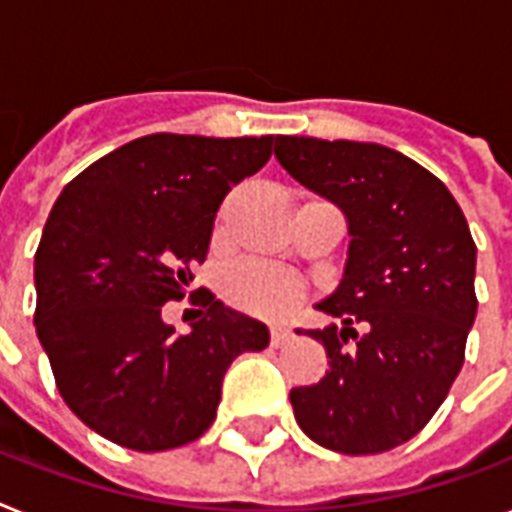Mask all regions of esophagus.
<instances>
[{
    "label": "esophagus",
    "mask_w": 512,
    "mask_h": 512,
    "mask_svg": "<svg viewBox=\"0 0 512 512\" xmlns=\"http://www.w3.org/2000/svg\"><path fill=\"white\" fill-rule=\"evenodd\" d=\"M292 328H286V326H270V344L273 347H284V344L292 342Z\"/></svg>",
    "instance_id": "obj_1"
}]
</instances>
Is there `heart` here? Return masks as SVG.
Returning a JSON list of instances; mask_svg holds the SVG:
<instances>
[{"label":"heart","mask_w":512,"mask_h":512,"mask_svg":"<svg viewBox=\"0 0 512 512\" xmlns=\"http://www.w3.org/2000/svg\"><path fill=\"white\" fill-rule=\"evenodd\" d=\"M223 297L244 313L278 318L302 297V284L294 273L268 263L236 265L223 281Z\"/></svg>","instance_id":"b5f03b06"}]
</instances>
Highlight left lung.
I'll list each match as a JSON object with an SVG mask.
<instances>
[{
    "label": "left lung",
    "instance_id": "8db88e82",
    "mask_svg": "<svg viewBox=\"0 0 512 512\" xmlns=\"http://www.w3.org/2000/svg\"><path fill=\"white\" fill-rule=\"evenodd\" d=\"M276 157L350 223L339 289L318 310L342 326L310 328L328 373L289 394L299 429L344 455L413 439L439 410L476 318V244L447 186L381 144L276 136Z\"/></svg>",
    "mask_w": 512,
    "mask_h": 512
}]
</instances>
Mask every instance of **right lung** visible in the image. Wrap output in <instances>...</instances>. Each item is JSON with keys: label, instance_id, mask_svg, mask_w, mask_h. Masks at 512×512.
I'll list each match as a JSON object with an SVG mask.
<instances>
[{"label": "right lung", "instance_id": "right-lung-1", "mask_svg": "<svg viewBox=\"0 0 512 512\" xmlns=\"http://www.w3.org/2000/svg\"><path fill=\"white\" fill-rule=\"evenodd\" d=\"M270 147L273 136H141L62 189L36 249L33 323L91 431L136 452L184 447L213 426L234 357L268 347V326L210 289L189 294L191 334L162 323V305L186 297L220 202Z\"/></svg>", "mask_w": 512, "mask_h": 512}]
</instances>
